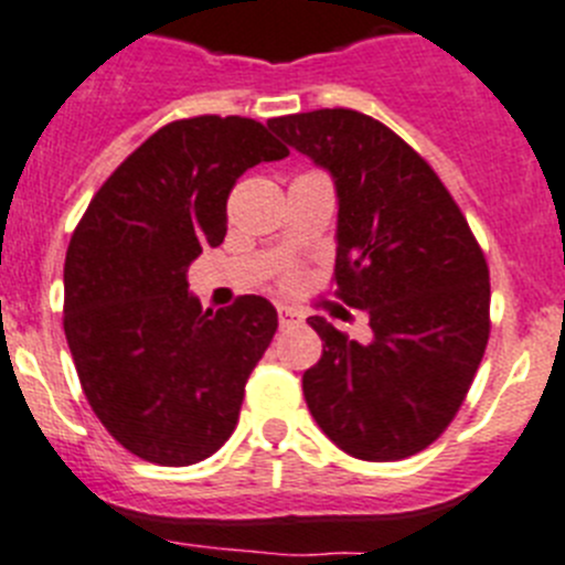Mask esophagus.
Returning a JSON list of instances; mask_svg holds the SVG:
<instances>
[{
  "instance_id": "esophagus-1",
  "label": "esophagus",
  "mask_w": 565,
  "mask_h": 565,
  "mask_svg": "<svg viewBox=\"0 0 565 565\" xmlns=\"http://www.w3.org/2000/svg\"><path fill=\"white\" fill-rule=\"evenodd\" d=\"M300 320H303V315H300L298 309L278 307V323L281 326H295V323H300Z\"/></svg>"
}]
</instances>
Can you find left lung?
Wrapping results in <instances>:
<instances>
[{"label": "left lung", "instance_id": "1", "mask_svg": "<svg viewBox=\"0 0 565 565\" xmlns=\"http://www.w3.org/2000/svg\"><path fill=\"white\" fill-rule=\"evenodd\" d=\"M267 128L334 181L337 295L373 334L309 318L323 340L303 373L309 413L356 460L418 455L451 424L488 345L482 250L435 170L371 116L323 108Z\"/></svg>", "mask_w": 565, "mask_h": 565}]
</instances>
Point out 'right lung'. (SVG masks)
<instances>
[{
	"instance_id": "1",
	"label": "right lung",
	"mask_w": 565,
	"mask_h": 565,
	"mask_svg": "<svg viewBox=\"0 0 565 565\" xmlns=\"http://www.w3.org/2000/svg\"><path fill=\"white\" fill-rule=\"evenodd\" d=\"M289 150L245 116L163 125L88 203L63 267V331L94 415L130 455L194 466L239 420L278 329L262 295L203 312L186 270L228 231L236 178Z\"/></svg>"
}]
</instances>
